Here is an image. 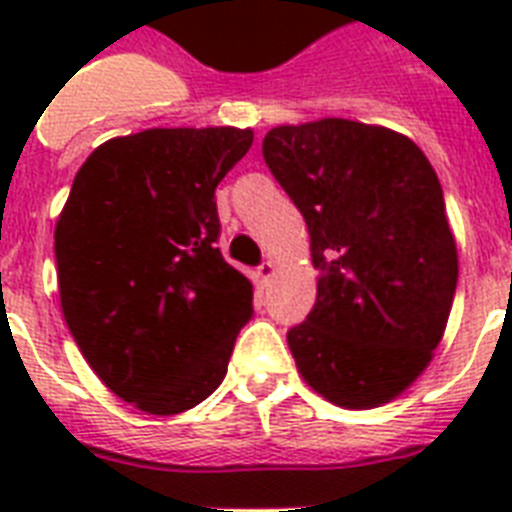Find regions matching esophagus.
<instances>
[{"instance_id": "esophagus-1", "label": "esophagus", "mask_w": 512, "mask_h": 512, "mask_svg": "<svg viewBox=\"0 0 512 512\" xmlns=\"http://www.w3.org/2000/svg\"><path fill=\"white\" fill-rule=\"evenodd\" d=\"M273 273H276V265H273L271 260H265V263L257 268V279L263 281V284H268V281L273 279Z\"/></svg>"}]
</instances>
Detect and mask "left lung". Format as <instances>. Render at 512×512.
Segmentation results:
<instances>
[{"mask_svg":"<svg viewBox=\"0 0 512 512\" xmlns=\"http://www.w3.org/2000/svg\"><path fill=\"white\" fill-rule=\"evenodd\" d=\"M263 156L319 271L313 311L287 332L297 369L342 409L388 404L430 364L457 289L436 170L401 132L350 119L273 127Z\"/></svg>","mask_w":512,"mask_h":512,"instance_id":"obj_1","label":"left lung"}]
</instances>
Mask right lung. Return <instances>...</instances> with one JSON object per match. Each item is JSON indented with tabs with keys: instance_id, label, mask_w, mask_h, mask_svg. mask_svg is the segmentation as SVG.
I'll use <instances>...</instances> for the list:
<instances>
[{
	"instance_id": "obj_1",
	"label": "right lung",
	"mask_w": 512,
	"mask_h": 512,
	"mask_svg": "<svg viewBox=\"0 0 512 512\" xmlns=\"http://www.w3.org/2000/svg\"><path fill=\"white\" fill-rule=\"evenodd\" d=\"M252 130L175 127L106 140L55 225L60 308L111 393L180 414L223 382L252 281L215 247V188Z\"/></svg>"
}]
</instances>
